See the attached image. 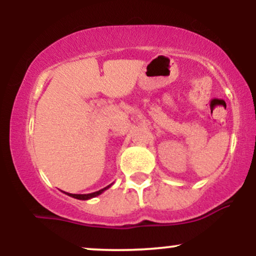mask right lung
I'll return each mask as SVG.
<instances>
[{
    "label": "right lung",
    "mask_w": 256,
    "mask_h": 256,
    "mask_svg": "<svg viewBox=\"0 0 256 256\" xmlns=\"http://www.w3.org/2000/svg\"><path fill=\"white\" fill-rule=\"evenodd\" d=\"M110 186H112V184L107 185V186L104 188V189L98 190V192H91V194H70V192H64V194H66V195H68V196H71V198H77V200H90L92 198H96V196L101 195L102 192H106L107 189H110Z\"/></svg>",
    "instance_id": "add662e5"
}]
</instances>
